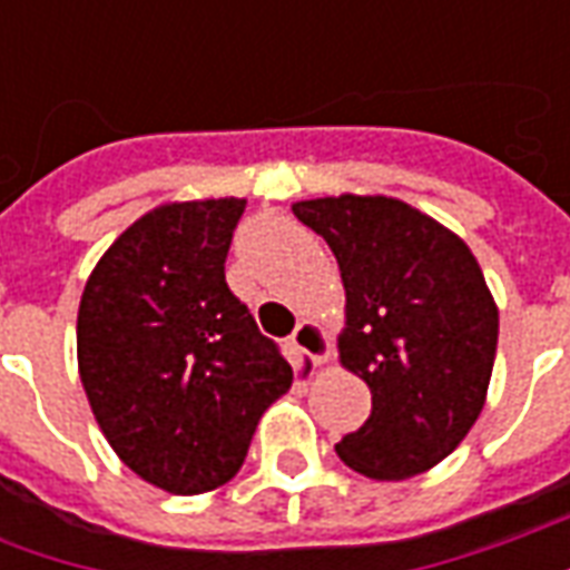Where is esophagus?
<instances>
[{"instance_id": "1", "label": "esophagus", "mask_w": 570, "mask_h": 570, "mask_svg": "<svg viewBox=\"0 0 570 570\" xmlns=\"http://www.w3.org/2000/svg\"><path fill=\"white\" fill-rule=\"evenodd\" d=\"M293 345L298 347V351H305L317 366L321 363H330V357H333V345H330V335H326V330H323L321 323L317 321H302L296 326V333H293Z\"/></svg>"}]
</instances>
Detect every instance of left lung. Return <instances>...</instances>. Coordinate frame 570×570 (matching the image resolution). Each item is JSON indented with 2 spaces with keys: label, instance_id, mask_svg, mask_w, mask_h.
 <instances>
[{
  "label": "left lung",
  "instance_id": "obj_1",
  "mask_svg": "<svg viewBox=\"0 0 570 570\" xmlns=\"http://www.w3.org/2000/svg\"><path fill=\"white\" fill-rule=\"evenodd\" d=\"M345 284L338 360L370 384L372 415L335 445L363 476H419L461 445L489 394L498 305L476 256L387 195L296 200Z\"/></svg>",
  "mask_w": 570,
  "mask_h": 570
}]
</instances>
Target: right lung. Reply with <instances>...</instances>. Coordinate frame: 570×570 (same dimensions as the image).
Listing matches in <instances>:
<instances>
[{
	"mask_svg": "<svg viewBox=\"0 0 570 570\" xmlns=\"http://www.w3.org/2000/svg\"><path fill=\"white\" fill-rule=\"evenodd\" d=\"M244 198L174 200L125 228L79 305V375L125 464L204 494L235 476L293 366L225 284Z\"/></svg>",
	"mask_w": 570,
	"mask_h": 570,
	"instance_id": "1",
	"label": "right lung"
}]
</instances>
